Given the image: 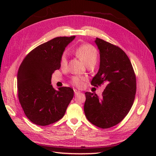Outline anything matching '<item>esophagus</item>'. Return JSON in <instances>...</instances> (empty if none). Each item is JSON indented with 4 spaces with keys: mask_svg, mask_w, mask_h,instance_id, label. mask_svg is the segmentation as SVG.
Listing matches in <instances>:
<instances>
[{
    "mask_svg": "<svg viewBox=\"0 0 156 156\" xmlns=\"http://www.w3.org/2000/svg\"><path fill=\"white\" fill-rule=\"evenodd\" d=\"M74 94H75L76 95H77V94H80V92L79 91V90H76V89H74Z\"/></svg>",
    "mask_w": 156,
    "mask_h": 156,
    "instance_id": "34e87169",
    "label": "esophagus"
}]
</instances>
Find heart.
Segmentation results:
<instances>
[{"instance_id":"obj_1","label":"heart","mask_w":156,"mask_h":156,"mask_svg":"<svg viewBox=\"0 0 156 156\" xmlns=\"http://www.w3.org/2000/svg\"><path fill=\"white\" fill-rule=\"evenodd\" d=\"M75 54L77 57L80 58L84 64L87 65L90 63H94L97 61L98 52L96 48L93 46L89 44L82 45L80 47L76 49ZM68 63V54L64 52L60 58V66L61 67L64 68ZM85 78L80 76H74L72 78V82L76 87L81 88L84 84Z\"/></svg>"}]
</instances>
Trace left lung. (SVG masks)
<instances>
[{"label":"left lung","instance_id":"left-lung-1","mask_svg":"<svg viewBox=\"0 0 156 156\" xmlns=\"http://www.w3.org/2000/svg\"><path fill=\"white\" fill-rule=\"evenodd\" d=\"M100 51V67L91 84H105L101 97L87 92L84 111L92 124L108 129L119 123L133 104L136 77L128 56L118 46L97 38Z\"/></svg>","mask_w":156,"mask_h":156}]
</instances>
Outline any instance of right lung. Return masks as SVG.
I'll return each instance as SVG.
<instances>
[{
  "label": "right lung",
  "instance_id": "add662e5",
  "mask_svg": "<svg viewBox=\"0 0 156 156\" xmlns=\"http://www.w3.org/2000/svg\"><path fill=\"white\" fill-rule=\"evenodd\" d=\"M75 36L58 37L33 49L23 59L17 74L18 97L25 115L32 122L45 126L57 122L74 97L69 87L56 90L51 75L60 68L65 48Z\"/></svg>",
  "mask_w": 156,
  "mask_h": 156
}]
</instances>
